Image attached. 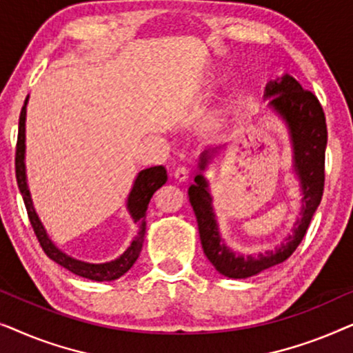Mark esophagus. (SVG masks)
Returning a JSON list of instances; mask_svg holds the SVG:
<instances>
[{
    "label": "esophagus",
    "instance_id": "34e87169",
    "mask_svg": "<svg viewBox=\"0 0 353 353\" xmlns=\"http://www.w3.org/2000/svg\"><path fill=\"white\" fill-rule=\"evenodd\" d=\"M173 176H175L176 181L185 183L188 178H190V172H188L186 167H180V168H176L175 172H173Z\"/></svg>",
    "mask_w": 353,
    "mask_h": 353
}]
</instances>
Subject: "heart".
Wrapping results in <instances>:
<instances>
[{"mask_svg": "<svg viewBox=\"0 0 353 353\" xmlns=\"http://www.w3.org/2000/svg\"><path fill=\"white\" fill-rule=\"evenodd\" d=\"M219 81H216V79H207L205 80V85H204V91L207 94L212 93V91L215 90V86ZM226 108H228V103H225L223 105H220V108H216L212 110V112L209 114V117H207L205 120V125L207 128L209 130H216L220 128L221 125H223L225 122V115H226Z\"/></svg>", "mask_w": 353, "mask_h": 353, "instance_id": "1", "label": "heart"}]
</instances>
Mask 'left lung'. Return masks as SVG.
<instances>
[{"instance_id": "8db88e82", "label": "left lung", "mask_w": 353, "mask_h": 353, "mask_svg": "<svg viewBox=\"0 0 353 353\" xmlns=\"http://www.w3.org/2000/svg\"><path fill=\"white\" fill-rule=\"evenodd\" d=\"M263 99H268V110L276 115L288 130L292 149V172L301 186V216H297L292 233L288 234L276 248L257 254H239L226 245L216 221L209 180L204 175L221 148L201 154L197 165L199 173L194 178V185L188 190L205 257L216 272L233 279L255 276L291 257L307 233L312 216L321 202L325 186L327 130L320 101L310 91L303 90L289 74L270 80L265 86Z\"/></svg>"}]
</instances>
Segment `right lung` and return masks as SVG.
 I'll return each instance as SVG.
<instances>
[{
    "mask_svg": "<svg viewBox=\"0 0 353 353\" xmlns=\"http://www.w3.org/2000/svg\"><path fill=\"white\" fill-rule=\"evenodd\" d=\"M27 103L28 96L23 103V108L21 110V117H19V134H17V148H16V178L19 190L23 197V204L27 207L28 219L33 226L38 241H40L43 250L51 260H54L57 265L69 270L77 276L91 279V281H114L123 276L130 268L133 267L137 259L139 257V252L143 249L144 234H146V210L149 205V201L154 192L159 188H162L167 181V172L162 165L144 168V170L138 172L137 178H134L132 190L128 192L127 197V210L130 216H132L133 223L138 226V234L134 236L132 243L123 254H120L117 259L109 260L104 263H90L85 260H79L72 255L65 254L57 245L52 243V239L48 234L45 226H43L40 216H38L35 207H33V201L30 196V190H28L27 183V170H26V117H27Z\"/></svg>",
    "mask_w": 353,
    "mask_h": 353,
    "instance_id": "right-lung-1",
    "label": "right lung"
}]
</instances>
